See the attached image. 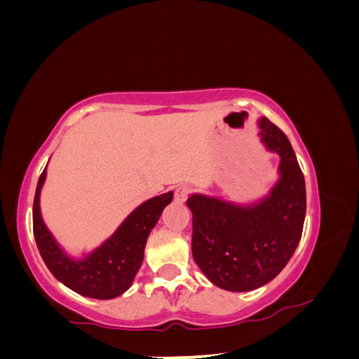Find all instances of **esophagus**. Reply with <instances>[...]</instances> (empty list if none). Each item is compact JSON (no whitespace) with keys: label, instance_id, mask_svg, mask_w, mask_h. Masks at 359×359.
<instances>
[{"label":"esophagus","instance_id":"34e87169","mask_svg":"<svg viewBox=\"0 0 359 359\" xmlns=\"http://www.w3.org/2000/svg\"><path fill=\"white\" fill-rule=\"evenodd\" d=\"M191 193V188L188 187V185H179L177 188H175V191H174V199L177 203H185L187 201V198H188V194Z\"/></svg>","mask_w":359,"mask_h":359}]
</instances>
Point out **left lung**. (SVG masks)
<instances>
[{"instance_id": "obj_1", "label": "left lung", "mask_w": 359, "mask_h": 359, "mask_svg": "<svg viewBox=\"0 0 359 359\" xmlns=\"http://www.w3.org/2000/svg\"><path fill=\"white\" fill-rule=\"evenodd\" d=\"M261 142L280 155L277 184L266 198L238 205L191 194L194 263L218 288L250 291L280 274L299 244L306 218V184L288 137L266 117Z\"/></svg>"}]
</instances>
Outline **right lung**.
<instances>
[{
  "instance_id": "right-lung-1",
  "label": "right lung",
  "mask_w": 359,
  "mask_h": 359,
  "mask_svg": "<svg viewBox=\"0 0 359 359\" xmlns=\"http://www.w3.org/2000/svg\"><path fill=\"white\" fill-rule=\"evenodd\" d=\"M42 171L33 203V233L36 245L48 271L76 293L93 299H114L131 287L144 259L145 242L163 209L172 201V191L142 203L125 218L104 244L82 259L66 255L42 222L39 194L46 180Z\"/></svg>"
}]
</instances>
